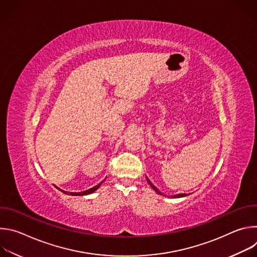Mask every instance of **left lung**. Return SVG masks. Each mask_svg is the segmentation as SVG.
Instances as JSON below:
<instances>
[{
    "instance_id": "1",
    "label": "left lung",
    "mask_w": 257,
    "mask_h": 257,
    "mask_svg": "<svg viewBox=\"0 0 257 257\" xmlns=\"http://www.w3.org/2000/svg\"><path fill=\"white\" fill-rule=\"evenodd\" d=\"M146 179H148V178H146ZM148 182H149V184L153 187V189H154L158 194L164 195V194H163V193H162V192H161V191H160V190H159V189H158V188L153 184V183H152L149 179H148ZM186 195H187V194H185V193H181V194H176V195H174V196H172V197H174V198H177V197H184V196H186Z\"/></svg>"
}]
</instances>
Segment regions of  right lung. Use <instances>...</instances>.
Wrapping results in <instances>:
<instances>
[{"mask_svg":"<svg viewBox=\"0 0 257 257\" xmlns=\"http://www.w3.org/2000/svg\"><path fill=\"white\" fill-rule=\"evenodd\" d=\"M103 182V181H102ZM102 182H100L99 184H97L96 186H94V187H92V188H90V189H88V190H85V191H82V192H66V191H64V190H61L63 193H66V194H70V195H85V194H89V193H92V192H94L100 185H101V183Z\"/></svg>","mask_w":257,"mask_h":257,"instance_id":"1","label":"right lung"}]
</instances>
